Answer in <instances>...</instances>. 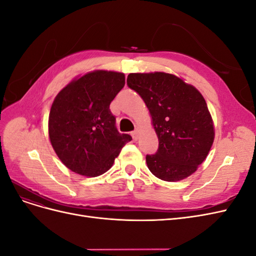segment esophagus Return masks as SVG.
<instances>
[{
  "mask_svg": "<svg viewBox=\"0 0 256 256\" xmlns=\"http://www.w3.org/2000/svg\"><path fill=\"white\" fill-rule=\"evenodd\" d=\"M131 136H132L134 140H138V129H136L134 131H132V132H131Z\"/></svg>",
  "mask_w": 256,
  "mask_h": 256,
  "instance_id": "34e87169",
  "label": "esophagus"
}]
</instances>
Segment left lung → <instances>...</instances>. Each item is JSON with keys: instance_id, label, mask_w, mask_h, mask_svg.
Masks as SVG:
<instances>
[{"instance_id": "8db88e82", "label": "left lung", "mask_w": 256, "mask_h": 256, "mask_svg": "<svg viewBox=\"0 0 256 256\" xmlns=\"http://www.w3.org/2000/svg\"><path fill=\"white\" fill-rule=\"evenodd\" d=\"M127 85L148 108L159 147L147 154L150 171L166 182L194 173L214 138L212 115L202 94L178 76L166 72L129 74Z\"/></svg>"}]
</instances>
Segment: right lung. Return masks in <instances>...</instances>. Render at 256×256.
Instances as JSON below:
<instances>
[{"instance_id": "add662e5", "label": "right lung", "mask_w": 256, "mask_h": 256, "mask_svg": "<svg viewBox=\"0 0 256 256\" xmlns=\"http://www.w3.org/2000/svg\"><path fill=\"white\" fill-rule=\"evenodd\" d=\"M125 85V74L95 70L62 90L49 114L54 152L72 172L88 177L106 173L120 150L132 140L120 134L110 104Z\"/></svg>"}]
</instances>
